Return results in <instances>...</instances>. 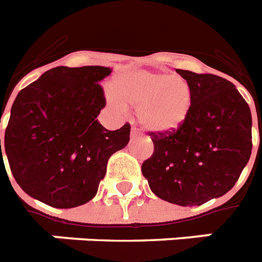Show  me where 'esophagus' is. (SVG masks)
I'll return each mask as SVG.
<instances>
[{
    "label": "esophagus",
    "mask_w": 262,
    "mask_h": 262,
    "mask_svg": "<svg viewBox=\"0 0 262 262\" xmlns=\"http://www.w3.org/2000/svg\"><path fill=\"white\" fill-rule=\"evenodd\" d=\"M130 136H132V138H136V137H138V136H140V132H138V129H137V127L132 126Z\"/></svg>",
    "instance_id": "34e87169"
}]
</instances>
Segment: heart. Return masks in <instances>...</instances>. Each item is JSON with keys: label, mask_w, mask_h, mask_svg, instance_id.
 Returning <instances> with one entry per match:
<instances>
[{"label": "heart", "mask_w": 262, "mask_h": 262, "mask_svg": "<svg viewBox=\"0 0 262 262\" xmlns=\"http://www.w3.org/2000/svg\"><path fill=\"white\" fill-rule=\"evenodd\" d=\"M107 101L117 110L137 107L138 122L155 133L179 129L192 109V89L180 75L126 69L116 76Z\"/></svg>", "instance_id": "b5f03b06"}]
</instances>
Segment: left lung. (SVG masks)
I'll return each mask as SVG.
<instances>
[{
  "label": "left lung",
  "mask_w": 262,
  "mask_h": 262,
  "mask_svg": "<svg viewBox=\"0 0 262 262\" xmlns=\"http://www.w3.org/2000/svg\"><path fill=\"white\" fill-rule=\"evenodd\" d=\"M192 89V109L179 129L153 133L141 171L152 192L179 206H201L230 191L252 155V113L222 76L176 70Z\"/></svg>",
  "instance_id": "8db88e82"
}]
</instances>
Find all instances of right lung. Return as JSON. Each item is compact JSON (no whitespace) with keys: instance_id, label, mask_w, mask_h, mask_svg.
<instances>
[{"instance_id":"obj_1","label":"right lung","mask_w":262,"mask_h":262,"mask_svg":"<svg viewBox=\"0 0 262 262\" xmlns=\"http://www.w3.org/2000/svg\"><path fill=\"white\" fill-rule=\"evenodd\" d=\"M102 66L46 71L17 94L5 130V149L17 184L37 201L72 208L91 201L113 153L124 149L130 125L107 130L97 117L106 106ZM1 122V121H0Z\"/></svg>"}]
</instances>
